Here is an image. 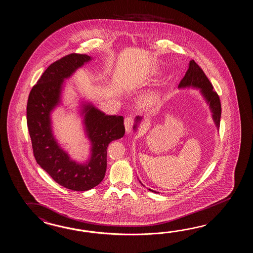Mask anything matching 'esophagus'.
Returning a JSON list of instances; mask_svg holds the SVG:
<instances>
[{"label":"esophagus","mask_w":253,"mask_h":253,"mask_svg":"<svg viewBox=\"0 0 253 253\" xmlns=\"http://www.w3.org/2000/svg\"><path fill=\"white\" fill-rule=\"evenodd\" d=\"M134 124V118L132 116H128V117L125 118V120H124V126H125V129H126L127 133L131 132V130L133 129Z\"/></svg>","instance_id":"34e87169"}]
</instances>
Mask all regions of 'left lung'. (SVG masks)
<instances>
[{"label":"left lung","instance_id":"obj_1","mask_svg":"<svg viewBox=\"0 0 253 253\" xmlns=\"http://www.w3.org/2000/svg\"><path fill=\"white\" fill-rule=\"evenodd\" d=\"M195 87L200 88L202 95L206 99V101L210 104L211 110L213 117V121L216 124L217 128L219 129V122H220V115H221V105L218 93L213 90V86L210 82L208 77L205 75L202 68L200 67L193 60L190 61L189 69L187 70L184 77L181 79L179 84V88H185V87ZM141 118L136 117V124L133 129L137 128V124L140 122ZM150 190V189H149ZM152 191V190H150ZM156 192V191H155Z\"/></svg>","mask_w":253,"mask_h":253}]
</instances>
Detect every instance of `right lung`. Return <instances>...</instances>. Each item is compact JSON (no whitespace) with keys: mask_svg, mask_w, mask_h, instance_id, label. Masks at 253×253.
Masks as SVG:
<instances>
[{"mask_svg":"<svg viewBox=\"0 0 253 253\" xmlns=\"http://www.w3.org/2000/svg\"><path fill=\"white\" fill-rule=\"evenodd\" d=\"M90 60L86 54L71 53L51 63L33 87L27 102V125L36 162L58 184L75 191H89L103 180L108 145L125 133L123 116L106 115L88 104L83 113L92 146L88 163L72 161L52 135L50 113L60 102L63 80Z\"/></svg>","mask_w":253,"mask_h":253,"instance_id":"1","label":"right lung"}]
</instances>
